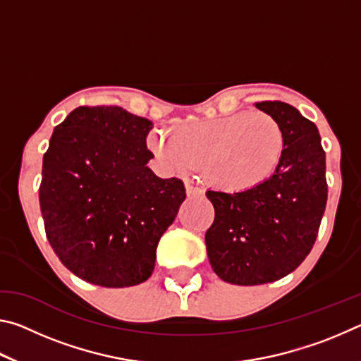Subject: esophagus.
I'll list each match as a JSON object with an SVG mask.
<instances>
[{
	"mask_svg": "<svg viewBox=\"0 0 361 361\" xmlns=\"http://www.w3.org/2000/svg\"><path fill=\"white\" fill-rule=\"evenodd\" d=\"M186 194L188 195H202L204 194V189L192 185L191 181H186Z\"/></svg>",
	"mask_w": 361,
	"mask_h": 361,
	"instance_id": "esophagus-1",
	"label": "esophagus"
}]
</instances>
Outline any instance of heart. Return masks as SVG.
Masks as SVG:
<instances>
[{
  "mask_svg": "<svg viewBox=\"0 0 361 361\" xmlns=\"http://www.w3.org/2000/svg\"><path fill=\"white\" fill-rule=\"evenodd\" d=\"M148 146L169 170L183 173L204 166L212 185L243 192L277 173L285 154V133L271 114L239 111L181 122L175 126L173 137L152 132Z\"/></svg>",
  "mask_w": 361,
  "mask_h": 361,
  "instance_id": "obj_1",
  "label": "heart"
}]
</instances>
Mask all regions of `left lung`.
Listing matches in <instances>:
<instances>
[{
    "instance_id": "left-lung-1",
    "label": "left lung",
    "mask_w": 361,
    "mask_h": 361,
    "mask_svg": "<svg viewBox=\"0 0 361 361\" xmlns=\"http://www.w3.org/2000/svg\"><path fill=\"white\" fill-rule=\"evenodd\" d=\"M285 133L277 173L243 192L207 191L215 219L205 234L216 276L232 285H261L288 276L312 250L328 199L319 129L295 106L261 102Z\"/></svg>"
}]
</instances>
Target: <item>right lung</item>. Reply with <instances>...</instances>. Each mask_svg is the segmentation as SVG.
I'll list each match as a JSON object with an SVG mask.
<instances>
[{
  "label": "right lung",
  "mask_w": 361,
  "mask_h": 361,
  "mask_svg": "<svg viewBox=\"0 0 361 361\" xmlns=\"http://www.w3.org/2000/svg\"><path fill=\"white\" fill-rule=\"evenodd\" d=\"M152 122L121 106H79L42 157L39 205L47 240L85 282L124 288L146 282L156 248L186 189L146 167Z\"/></svg>",
  "instance_id": "1"
}]
</instances>
